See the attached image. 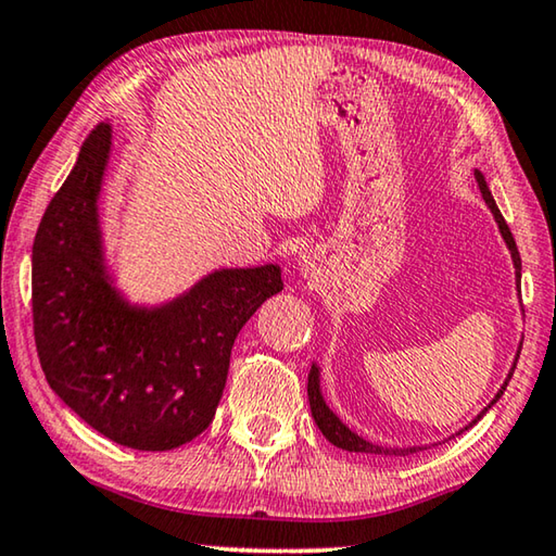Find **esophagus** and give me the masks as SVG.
<instances>
[{
  "label": "esophagus",
  "instance_id": "34e87169",
  "mask_svg": "<svg viewBox=\"0 0 556 556\" xmlns=\"http://www.w3.org/2000/svg\"><path fill=\"white\" fill-rule=\"evenodd\" d=\"M296 265H299V271L304 277H314L316 269H318V255L314 250H301L299 257H296Z\"/></svg>",
  "mask_w": 556,
  "mask_h": 556
}]
</instances>
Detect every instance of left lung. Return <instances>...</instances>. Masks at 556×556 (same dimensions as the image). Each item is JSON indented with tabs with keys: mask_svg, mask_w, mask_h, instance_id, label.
Instances as JSON below:
<instances>
[{
	"mask_svg": "<svg viewBox=\"0 0 556 556\" xmlns=\"http://www.w3.org/2000/svg\"><path fill=\"white\" fill-rule=\"evenodd\" d=\"M476 181H478V188H481V193H483V199H485V203H488V208L493 211V215H495V223H497V228H501V232H503V240H505V244L507 248H510V255H513V265H515V275H517V281H520V269H522V262H520V252H517V244H515V238H513V232H510V228H507V223H505V218L501 215V211H497V205H495V201H493V195H491V191H488V184H485V178H483V174L481 172H476ZM517 357H520V353H517ZM517 365V363H515ZM515 365H513V370H510V375H507V380H505V384L501 390H497V394H495V400L488 404V407L478 414V417L470 421L468 427H473L478 419L483 417V414L493 407V404L501 400V394L505 392V388H507V382H510V378H513V372H515ZM308 404H312V414H314V421H316V427L321 429V434L331 441L333 446H338V448H345V451H355V454H382V456H407V454H417V451H421L419 446H412V448H384V446H378V444H370V441H365L363 437H357L355 431H351L348 429L341 419L336 417V414L328 409V404L324 402V397H321V382H318V368L316 365H312V372H308ZM466 427V429H468ZM464 431V429H460Z\"/></svg>",
	"mask_w": 556,
	"mask_h": 556,
	"instance_id": "1",
	"label": "left lung"
}]
</instances>
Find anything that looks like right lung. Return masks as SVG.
I'll use <instances>...</instances> for the list:
<instances>
[{"instance_id":"add662e5","label":"right lung","mask_w":556,"mask_h":556,"mask_svg":"<svg viewBox=\"0 0 556 556\" xmlns=\"http://www.w3.org/2000/svg\"><path fill=\"white\" fill-rule=\"evenodd\" d=\"M112 127L90 131L31 250L34 338L51 390L115 444L168 451L215 417L240 328L285 289L277 265L218 269L164 306H131L102 257Z\"/></svg>"}]
</instances>
